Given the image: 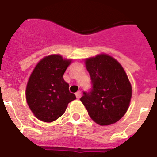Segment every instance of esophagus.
I'll use <instances>...</instances> for the list:
<instances>
[{
  "label": "esophagus",
  "mask_w": 157,
  "mask_h": 157,
  "mask_svg": "<svg viewBox=\"0 0 157 157\" xmlns=\"http://www.w3.org/2000/svg\"><path fill=\"white\" fill-rule=\"evenodd\" d=\"M76 98H80L81 97V91H77L76 93Z\"/></svg>",
  "instance_id": "1"
}]
</instances>
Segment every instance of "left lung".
Wrapping results in <instances>:
<instances>
[{"instance_id": "1", "label": "left lung", "mask_w": 157, "mask_h": 157, "mask_svg": "<svg viewBox=\"0 0 157 157\" xmlns=\"http://www.w3.org/2000/svg\"><path fill=\"white\" fill-rule=\"evenodd\" d=\"M92 89L84 92L81 101L89 116L100 125L118 121L128 110L132 87L124 68L112 57L98 54L86 59Z\"/></svg>"}]
</instances>
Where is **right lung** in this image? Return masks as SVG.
<instances>
[{"label": "right lung", "mask_w": 157, "mask_h": 157, "mask_svg": "<svg viewBox=\"0 0 157 157\" xmlns=\"http://www.w3.org/2000/svg\"><path fill=\"white\" fill-rule=\"evenodd\" d=\"M59 54L42 59L31 74L26 88V99L37 119L52 122L63 114L76 96L69 91L63 74L71 63Z\"/></svg>", "instance_id": "right-lung-1"}]
</instances>
